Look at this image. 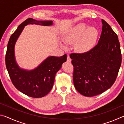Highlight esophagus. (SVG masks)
<instances>
[{"label":"esophagus","instance_id":"34e87169","mask_svg":"<svg viewBox=\"0 0 124 124\" xmlns=\"http://www.w3.org/2000/svg\"><path fill=\"white\" fill-rule=\"evenodd\" d=\"M67 62H70L71 61H72V60H71V58L70 57V56H69V54L67 55Z\"/></svg>","mask_w":124,"mask_h":124}]
</instances>
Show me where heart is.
<instances>
[{"instance_id":"heart-1","label":"heart","mask_w":124,"mask_h":124,"mask_svg":"<svg viewBox=\"0 0 124 124\" xmlns=\"http://www.w3.org/2000/svg\"><path fill=\"white\" fill-rule=\"evenodd\" d=\"M98 36V31L94 26H89L85 23H79L70 28L63 35V39L67 44L75 43L78 51H90L95 45Z\"/></svg>"}]
</instances>
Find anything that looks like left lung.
<instances>
[{"label":"left lung","mask_w":124,"mask_h":124,"mask_svg":"<svg viewBox=\"0 0 124 124\" xmlns=\"http://www.w3.org/2000/svg\"><path fill=\"white\" fill-rule=\"evenodd\" d=\"M98 44L90 51L70 54L74 67L73 82L80 93L87 97L99 95L112 86L121 63L117 34L104 20Z\"/></svg>","instance_id":"obj_1"}]
</instances>
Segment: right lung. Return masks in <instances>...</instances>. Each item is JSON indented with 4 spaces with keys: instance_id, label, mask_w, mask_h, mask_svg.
Listing matches in <instances>:
<instances>
[{
    "instance_id": "1",
    "label": "right lung",
    "mask_w": 124,
    "mask_h": 124,
    "mask_svg": "<svg viewBox=\"0 0 124 124\" xmlns=\"http://www.w3.org/2000/svg\"><path fill=\"white\" fill-rule=\"evenodd\" d=\"M28 24L51 26L52 21H37L29 18L19 25L10 38L5 55V64L10 79L17 89L28 96L40 98L46 95L54 85L56 73L67 61V54L61 57L50 56L34 70L20 68L15 58V45L24 26Z\"/></svg>"
}]
</instances>
